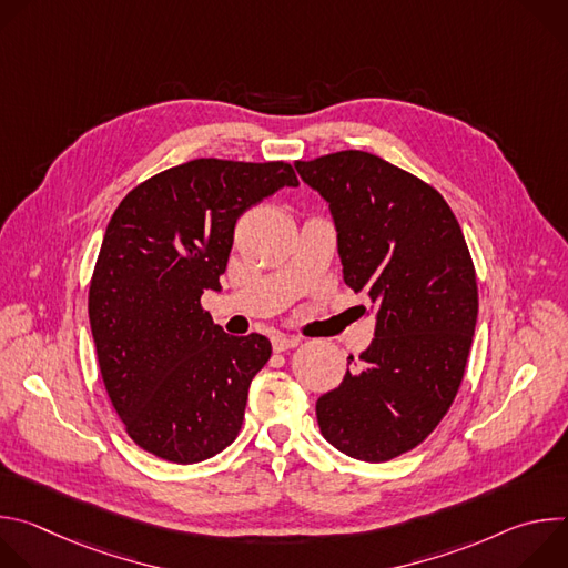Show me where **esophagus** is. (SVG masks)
Returning <instances> with one entry per match:
<instances>
[{
    "label": "esophagus",
    "mask_w": 568,
    "mask_h": 568,
    "mask_svg": "<svg viewBox=\"0 0 568 568\" xmlns=\"http://www.w3.org/2000/svg\"><path fill=\"white\" fill-rule=\"evenodd\" d=\"M301 344L298 337H290V335H274L272 337V346L276 353H283V351H290V348H296Z\"/></svg>",
    "instance_id": "1"
}]
</instances>
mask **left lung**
Wrapping results in <instances>:
<instances>
[{
    "instance_id": "obj_1",
    "label": "left lung",
    "mask_w": 568,
    "mask_h": 568,
    "mask_svg": "<svg viewBox=\"0 0 568 568\" xmlns=\"http://www.w3.org/2000/svg\"><path fill=\"white\" fill-rule=\"evenodd\" d=\"M331 206L344 281L375 310V339L316 399L323 438L384 463L420 445L463 382L478 292L469 250L443 195L377 154L296 161Z\"/></svg>"
}]
</instances>
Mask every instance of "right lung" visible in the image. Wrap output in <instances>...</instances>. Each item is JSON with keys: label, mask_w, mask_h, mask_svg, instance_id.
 Masks as SVG:
<instances>
[{"label": "right lung", "mask_w": 568, "mask_h": 568, "mask_svg": "<svg viewBox=\"0 0 568 568\" xmlns=\"http://www.w3.org/2000/svg\"><path fill=\"white\" fill-rule=\"evenodd\" d=\"M283 186L285 161L193 159L132 189L114 211L90 285L101 375L128 436L180 465L229 447L272 344L226 335L202 310L220 290L235 220Z\"/></svg>", "instance_id": "1"}]
</instances>
